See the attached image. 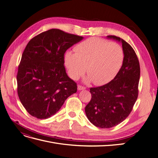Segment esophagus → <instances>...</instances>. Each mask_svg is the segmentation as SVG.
I'll return each instance as SVG.
<instances>
[{"instance_id":"1","label":"esophagus","mask_w":158,"mask_h":158,"mask_svg":"<svg viewBox=\"0 0 158 158\" xmlns=\"http://www.w3.org/2000/svg\"><path fill=\"white\" fill-rule=\"evenodd\" d=\"M85 89V87L82 86V85H78V90H83V89Z\"/></svg>"}]
</instances>
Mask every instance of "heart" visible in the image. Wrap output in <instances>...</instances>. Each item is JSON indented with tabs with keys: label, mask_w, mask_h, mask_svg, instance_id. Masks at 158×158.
<instances>
[{
	"label": "heart",
	"mask_w": 158,
	"mask_h": 158,
	"mask_svg": "<svg viewBox=\"0 0 158 158\" xmlns=\"http://www.w3.org/2000/svg\"><path fill=\"white\" fill-rule=\"evenodd\" d=\"M64 55V65L70 77L78 80L85 73L88 80L97 85L111 81L121 69L124 60L122 47L114 42L92 37L80 43Z\"/></svg>",
	"instance_id": "heart-1"
}]
</instances>
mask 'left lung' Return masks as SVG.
Wrapping results in <instances>:
<instances>
[{
    "instance_id": "8db88e82",
    "label": "left lung",
    "mask_w": 158,
    "mask_h": 158,
    "mask_svg": "<svg viewBox=\"0 0 158 158\" xmlns=\"http://www.w3.org/2000/svg\"><path fill=\"white\" fill-rule=\"evenodd\" d=\"M107 38L122 44L123 65L111 82L90 88L92 99L85 107L88 120L102 128L117 126L129 115L138 98L140 74L139 61L132 47L115 35Z\"/></svg>"
}]
</instances>
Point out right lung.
<instances>
[{"label": "right lung", "instance_id": "1", "mask_svg": "<svg viewBox=\"0 0 158 158\" xmlns=\"http://www.w3.org/2000/svg\"><path fill=\"white\" fill-rule=\"evenodd\" d=\"M83 37L59 29L42 32L29 41L17 74L18 95L31 116L45 119L55 114L77 92L64 66L66 51Z\"/></svg>", "mask_w": 158, "mask_h": 158}]
</instances>
